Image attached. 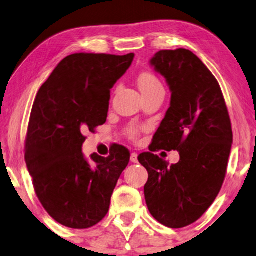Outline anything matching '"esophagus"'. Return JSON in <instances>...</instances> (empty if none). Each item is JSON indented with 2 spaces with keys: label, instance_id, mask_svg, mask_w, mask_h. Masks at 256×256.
<instances>
[{
  "label": "esophagus",
  "instance_id": "1",
  "mask_svg": "<svg viewBox=\"0 0 256 256\" xmlns=\"http://www.w3.org/2000/svg\"><path fill=\"white\" fill-rule=\"evenodd\" d=\"M138 152H132V155H130V162H132V163H138Z\"/></svg>",
  "mask_w": 256,
  "mask_h": 256
}]
</instances>
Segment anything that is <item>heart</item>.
Wrapping results in <instances>:
<instances>
[{
	"label": "heart",
	"mask_w": 256,
	"mask_h": 256,
	"mask_svg": "<svg viewBox=\"0 0 256 256\" xmlns=\"http://www.w3.org/2000/svg\"><path fill=\"white\" fill-rule=\"evenodd\" d=\"M138 86L143 96H146V94L156 92V90H164L160 80L157 78L156 74H154L152 72H149V71L140 73L138 76ZM127 132H128L129 138H138L140 129L138 127H134V126H132V127H129L127 129Z\"/></svg>",
	"instance_id": "obj_1"
}]
</instances>
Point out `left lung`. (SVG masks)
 I'll list each match as a JSON object with an SVG mask.
<instances>
[{"label": "left lung", "mask_w": 256, "mask_h": 256, "mask_svg": "<svg viewBox=\"0 0 256 256\" xmlns=\"http://www.w3.org/2000/svg\"><path fill=\"white\" fill-rule=\"evenodd\" d=\"M166 79L170 107L138 162L148 171L144 197L149 212L170 228L200 218L225 180L233 142L222 88L204 62L185 48L158 51L150 60ZM177 150L180 162L168 166L153 154Z\"/></svg>", "instance_id": "8db88e82"}]
</instances>
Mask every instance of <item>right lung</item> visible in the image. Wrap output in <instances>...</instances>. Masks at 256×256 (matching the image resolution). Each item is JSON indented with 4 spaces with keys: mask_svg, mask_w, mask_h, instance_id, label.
Listing matches in <instances>:
<instances>
[{
    "mask_svg": "<svg viewBox=\"0 0 256 256\" xmlns=\"http://www.w3.org/2000/svg\"><path fill=\"white\" fill-rule=\"evenodd\" d=\"M134 54H74L62 59L38 90L26 138V163L38 199L56 222L88 228L106 216L130 154L116 146L108 157L85 160L84 132L106 122L110 88Z\"/></svg>",
    "mask_w": 256,
    "mask_h": 256,
    "instance_id": "1",
    "label": "right lung"
}]
</instances>
